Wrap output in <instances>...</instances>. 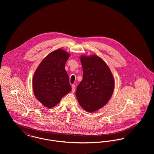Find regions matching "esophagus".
I'll list each match as a JSON object with an SVG mask.
<instances>
[{
  "label": "esophagus",
  "instance_id": "1",
  "mask_svg": "<svg viewBox=\"0 0 154 154\" xmlns=\"http://www.w3.org/2000/svg\"><path fill=\"white\" fill-rule=\"evenodd\" d=\"M75 89H76V86H75V85H72V92H74L75 91Z\"/></svg>",
  "mask_w": 154,
  "mask_h": 154
}]
</instances>
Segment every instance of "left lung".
I'll use <instances>...</instances> for the list:
<instances>
[{
	"label": "left lung",
	"instance_id": "8db88e82",
	"mask_svg": "<svg viewBox=\"0 0 154 154\" xmlns=\"http://www.w3.org/2000/svg\"><path fill=\"white\" fill-rule=\"evenodd\" d=\"M83 79L76 88L81 106L92 112L106 105L113 93L114 79L106 62L96 55L81 56Z\"/></svg>",
	"mask_w": 154,
	"mask_h": 154
}]
</instances>
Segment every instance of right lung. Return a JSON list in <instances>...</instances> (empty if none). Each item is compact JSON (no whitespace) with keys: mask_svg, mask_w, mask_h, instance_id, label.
<instances>
[{"mask_svg":"<svg viewBox=\"0 0 154 154\" xmlns=\"http://www.w3.org/2000/svg\"><path fill=\"white\" fill-rule=\"evenodd\" d=\"M70 54L61 48L48 54L36 69L32 87L36 98L47 108L56 106L72 89L65 69Z\"/></svg>","mask_w":154,"mask_h":154,"instance_id":"right-lung-1","label":"right lung"}]
</instances>
